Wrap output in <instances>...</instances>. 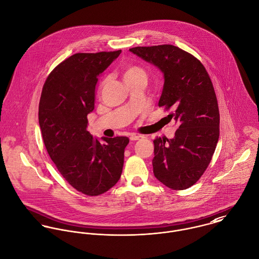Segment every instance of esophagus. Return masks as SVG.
<instances>
[{"label":"esophagus","instance_id":"esophagus-1","mask_svg":"<svg viewBox=\"0 0 259 259\" xmlns=\"http://www.w3.org/2000/svg\"><path fill=\"white\" fill-rule=\"evenodd\" d=\"M144 137L143 136H139V135H132L131 137H130V140L131 141H139V140H142Z\"/></svg>","mask_w":259,"mask_h":259}]
</instances>
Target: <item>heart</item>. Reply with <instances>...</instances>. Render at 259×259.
Segmentation results:
<instances>
[{
	"label": "heart",
	"mask_w": 259,
	"mask_h": 259,
	"mask_svg": "<svg viewBox=\"0 0 259 259\" xmlns=\"http://www.w3.org/2000/svg\"><path fill=\"white\" fill-rule=\"evenodd\" d=\"M140 74H145L144 71L139 68V67H128L124 70L123 72V77L124 79H127V78H131V77H134V76H137V75H140Z\"/></svg>",
	"instance_id": "obj_1"
}]
</instances>
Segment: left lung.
Instances as JSON below:
<instances>
[{
  "label": "left lung",
  "mask_w": 259,
  "mask_h": 259,
  "mask_svg": "<svg viewBox=\"0 0 259 259\" xmlns=\"http://www.w3.org/2000/svg\"><path fill=\"white\" fill-rule=\"evenodd\" d=\"M130 51L163 74L159 107L178 123L172 139L153 141V175L171 189L194 185L208 166L220 138V111L210 77L192 55L172 45L136 47Z\"/></svg>",
  "instance_id": "obj_1"
}]
</instances>
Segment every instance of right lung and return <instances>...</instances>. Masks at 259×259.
<instances>
[{
	"mask_svg": "<svg viewBox=\"0 0 259 259\" xmlns=\"http://www.w3.org/2000/svg\"><path fill=\"white\" fill-rule=\"evenodd\" d=\"M121 51L74 54L57 66L42 87L38 123L48 153L64 179L87 195L108 191L120 179L126 137L101 142L87 130L99 76Z\"/></svg>",
	"mask_w": 259,
	"mask_h": 259,
	"instance_id": "1",
	"label": "right lung"
}]
</instances>
